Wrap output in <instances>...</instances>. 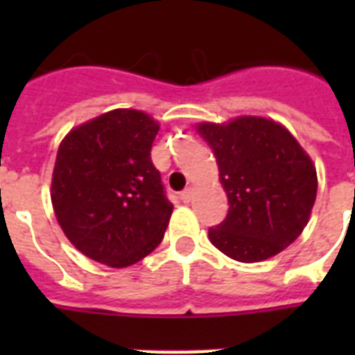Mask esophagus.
Returning <instances> with one entry per match:
<instances>
[{
  "mask_svg": "<svg viewBox=\"0 0 355 355\" xmlns=\"http://www.w3.org/2000/svg\"><path fill=\"white\" fill-rule=\"evenodd\" d=\"M191 195H193V189H184L182 193H180V200H182V202H189V200H191Z\"/></svg>",
  "mask_w": 355,
  "mask_h": 355,
  "instance_id": "34e87169",
  "label": "esophagus"
}]
</instances>
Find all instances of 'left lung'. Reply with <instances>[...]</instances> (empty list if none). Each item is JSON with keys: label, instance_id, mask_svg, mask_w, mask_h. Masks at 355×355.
Instances as JSON below:
<instances>
[{"label": "left lung", "instance_id": "1", "mask_svg": "<svg viewBox=\"0 0 355 355\" xmlns=\"http://www.w3.org/2000/svg\"><path fill=\"white\" fill-rule=\"evenodd\" d=\"M228 197L225 221L208 230L228 258L254 263L289 247L308 225L317 171L293 134L272 119L243 116L200 123Z\"/></svg>", "mask_w": 355, "mask_h": 355}]
</instances>
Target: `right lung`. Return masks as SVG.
<instances>
[{
  "label": "right lung",
  "mask_w": 355,
  "mask_h": 355,
  "mask_svg": "<svg viewBox=\"0 0 355 355\" xmlns=\"http://www.w3.org/2000/svg\"><path fill=\"white\" fill-rule=\"evenodd\" d=\"M160 125L118 108L69 130L53 169L57 221L77 250L110 267L144 259L164 239L173 205L150 147Z\"/></svg>",
  "instance_id": "1"
}]
</instances>
